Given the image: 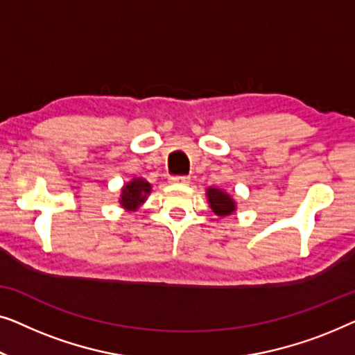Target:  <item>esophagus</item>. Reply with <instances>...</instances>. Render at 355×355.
Wrapping results in <instances>:
<instances>
[{
  "label": "esophagus",
  "mask_w": 355,
  "mask_h": 355,
  "mask_svg": "<svg viewBox=\"0 0 355 355\" xmlns=\"http://www.w3.org/2000/svg\"><path fill=\"white\" fill-rule=\"evenodd\" d=\"M171 183H175V184H188L189 183V177L183 175V177H172L171 178Z\"/></svg>",
  "instance_id": "34e87169"
}]
</instances>
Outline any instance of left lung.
<instances>
[{"label": "left lung", "mask_w": 355, "mask_h": 355, "mask_svg": "<svg viewBox=\"0 0 355 355\" xmlns=\"http://www.w3.org/2000/svg\"><path fill=\"white\" fill-rule=\"evenodd\" d=\"M206 198L209 202V207L212 209V212L217 217H228L232 214L236 212V201L230 196L225 189L217 188V187H209L206 188Z\"/></svg>", "instance_id": "left-lung-1"}]
</instances>
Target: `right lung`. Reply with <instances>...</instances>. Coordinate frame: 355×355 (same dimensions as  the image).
<instances>
[{"label":"right lung","instance_id":"right-lung-1","mask_svg":"<svg viewBox=\"0 0 355 355\" xmlns=\"http://www.w3.org/2000/svg\"><path fill=\"white\" fill-rule=\"evenodd\" d=\"M153 191L151 183L144 178L135 177L123 184L119 196V204L125 209L127 212H137L139 207L146 202V199Z\"/></svg>","mask_w":355,"mask_h":355}]
</instances>
